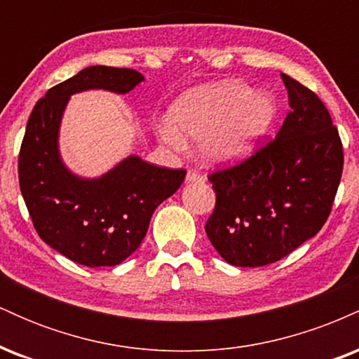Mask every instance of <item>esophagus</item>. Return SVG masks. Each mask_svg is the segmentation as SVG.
Returning <instances> with one entry per match:
<instances>
[{
	"label": "esophagus",
	"instance_id": "34e87169",
	"mask_svg": "<svg viewBox=\"0 0 359 359\" xmlns=\"http://www.w3.org/2000/svg\"><path fill=\"white\" fill-rule=\"evenodd\" d=\"M185 180H187V182H204V175L199 174L197 170H189Z\"/></svg>",
	"mask_w": 359,
	"mask_h": 359
}]
</instances>
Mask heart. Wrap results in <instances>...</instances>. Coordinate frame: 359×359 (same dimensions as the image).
<instances>
[{
	"label": "heart",
	"mask_w": 359,
	"mask_h": 359,
	"mask_svg": "<svg viewBox=\"0 0 359 359\" xmlns=\"http://www.w3.org/2000/svg\"><path fill=\"white\" fill-rule=\"evenodd\" d=\"M275 116V106L265 93H251L246 84L224 81L185 93L170 109L171 123L160 126L168 145H184L180 128L199 140L201 154L214 163L236 162L253 151Z\"/></svg>",
	"instance_id": "b5f03b06"
}]
</instances>
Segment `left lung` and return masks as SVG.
Wrapping results in <instances>:
<instances>
[{"label": "left lung", "mask_w": 359, "mask_h": 359, "mask_svg": "<svg viewBox=\"0 0 359 359\" xmlns=\"http://www.w3.org/2000/svg\"><path fill=\"white\" fill-rule=\"evenodd\" d=\"M282 79L290 111L275 140L209 175L216 205L205 233L234 266L270 265L316 236L343 175V143L324 102L287 74Z\"/></svg>", "instance_id": "left-lung-1"}]
</instances>
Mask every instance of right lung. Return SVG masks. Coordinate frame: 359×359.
<instances>
[{
    "label": "right lung",
    "mask_w": 359,
    "mask_h": 359,
    "mask_svg": "<svg viewBox=\"0 0 359 359\" xmlns=\"http://www.w3.org/2000/svg\"><path fill=\"white\" fill-rule=\"evenodd\" d=\"M143 81L133 69L93 65L39 100L20 148L18 179L36 233L72 262L114 266L142 245L151 214L180 187L184 168H163L128 156L100 179H81L59 155V126L74 93H130Z\"/></svg>",
    "instance_id": "add662e5"
}]
</instances>
